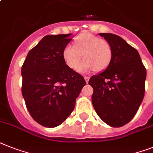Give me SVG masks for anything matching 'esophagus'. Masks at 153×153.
I'll list each match as a JSON object with an SVG mask.
<instances>
[{
  "label": "esophagus",
  "instance_id": "esophagus-1",
  "mask_svg": "<svg viewBox=\"0 0 153 153\" xmlns=\"http://www.w3.org/2000/svg\"><path fill=\"white\" fill-rule=\"evenodd\" d=\"M84 79H85L86 83H88V82H89V76H85V77H84Z\"/></svg>",
  "mask_w": 153,
  "mask_h": 153
}]
</instances>
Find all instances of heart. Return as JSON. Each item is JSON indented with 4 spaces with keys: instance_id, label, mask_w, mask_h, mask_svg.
Here are the masks:
<instances>
[{
    "instance_id": "1",
    "label": "heart",
    "mask_w": 153,
    "mask_h": 153,
    "mask_svg": "<svg viewBox=\"0 0 153 153\" xmlns=\"http://www.w3.org/2000/svg\"><path fill=\"white\" fill-rule=\"evenodd\" d=\"M85 59L80 63L82 56ZM66 64L73 70L84 72L94 69L97 72L105 71L111 63L113 56L111 45L105 39H100L91 33H83L77 37L74 46L68 45L63 53Z\"/></svg>"
}]
</instances>
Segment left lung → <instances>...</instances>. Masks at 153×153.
I'll return each instance as SVG.
<instances>
[{"mask_svg":"<svg viewBox=\"0 0 153 153\" xmlns=\"http://www.w3.org/2000/svg\"><path fill=\"white\" fill-rule=\"evenodd\" d=\"M99 34L111 45L113 56L105 71L89 79L92 103L105 123L120 127L132 120L143 100L146 69L137 49L120 36Z\"/></svg>","mask_w":153,"mask_h":153,"instance_id":"left-lung-1","label":"left lung"}]
</instances>
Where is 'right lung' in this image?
Masks as SVG:
<instances>
[{
  "label": "right lung",
  "mask_w": 153,
  "mask_h": 153,
  "mask_svg": "<svg viewBox=\"0 0 153 153\" xmlns=\"http://www.w3.org/2000/svg\"><path fill=\"white\" fill-rule=\"evenodd\" d=\"M71 34L45 36L30 50L21 69L22 94L27 110L45 127H56L65 121L85 85L84 78L64 59Z\"/></svg>",
  "instance_id": "add662e5"
}]
</instances>
